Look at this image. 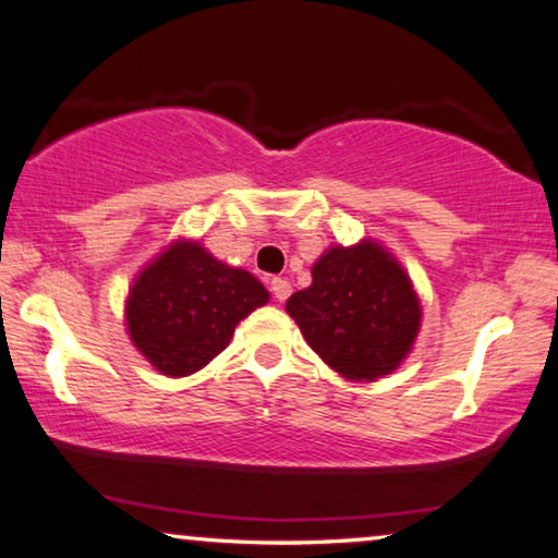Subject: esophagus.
Returning <instances> with one entry per match:
<instances>
[{"mask_svg":"<svg viewBox=\"0 0 558 558\" xmlns=\"http://www.w3.org/2000/svg\"><path fill=\"white\" fill-rule=\"evenodd\" d=\"M271 292H274V296H277L279 302H284L289 294H292V284H289L287 279H281V277H274L271 279Z\"/></svg>","mask_w":558,"mask_h":558,"instance_id":"esophagus-1","label":"esophagus"}]
</instances>
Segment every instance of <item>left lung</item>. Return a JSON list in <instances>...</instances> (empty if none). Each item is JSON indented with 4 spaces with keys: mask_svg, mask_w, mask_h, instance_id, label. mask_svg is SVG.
<instances>
[{
    "mask_svg": "<svg viewBox=\"0 0 558 558\" xmlns=\"http://www.w3.org/2000/svg\"><path fill=\"white\" fill-rule=\"evenodd\" d=\"M287 313L317 356L351 381L392 374L421 330V300L408 271L372 238L332 245L313 264V284Z\"/></svg>",
    "mask_w": 558,
    "mask_h": 558,
    "instance_id": "1",
    "label": "left lung"
}]
</instances>
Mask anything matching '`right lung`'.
I'll use <instances>...</instances> for the list:
<instances>
[{
  "label": "right lung",
  "mask_w": 558,
  "mask_h": 558,
  "mask_svg": "<svg viewBox=\"0 0 558 558\" xmlns=\"http://www.w3.org/2000/svg\"><path fill=\"white\" fill-rule=\"evenodd\" d=\"M266 302L269 292L253 274L217 262L197 241H173L130 287L128 336L161 374L190 376Z\"/></svg>",
  "instance_id": "obj_1"
}]
</instances>
